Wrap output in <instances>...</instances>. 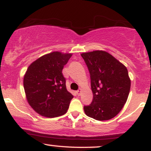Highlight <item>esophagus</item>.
<instances>
[{"instance_id":"esophagus-1","label":"esophagus","mask_w":151,"mask_h":151,"mask_svg":"<svg viewBox=\"0 0 151 151\" xmlns=\"http://www.w3.org/2000/svg\"><path fill=\"white\" fill-rule=\"evenodd\" d=\"M81 89H79V90H77V93L78 96H79V95L81 94Z\"/></svg>"}]
</instances>
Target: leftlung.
<instances>
[{
    "mask_svg": "<svg viewBox=\"0 0 151 151\" xmlns=\"http://www.w3.org/2000/svg\"><path fill=\"white\" fill-rule=\"evenodd\" d=\"M81 55L89 70L93 93L92 102L84 106V112L96 120H109L121 111L127 101L131 88L127 69L102 50Z\"/></svg>",
    "mask_w": 151,
    "mask_h": 151,
    "instance_id": "8db88e82",
    "label": "left lung"
}]
</instances>
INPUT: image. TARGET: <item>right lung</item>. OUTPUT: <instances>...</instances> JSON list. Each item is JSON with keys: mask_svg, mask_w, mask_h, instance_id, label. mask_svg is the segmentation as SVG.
<instances>
[{"mask_svg": "<svg viewBox=\"0 0 151 151\" xmlns=\"http://www.w3.org/2000/svg\"><path fill=\"white\" fill-rule=\"evenodd\" d=\"M72 54L53 52L32 62L24 76L27 101L43 116H60L67 112L73 95L66 88L62 70Z\"/></svg>", "mask_w": 151, "mask_h": 151, "instance_id": "add662e5", "label": "right lung"}]
</instances>
